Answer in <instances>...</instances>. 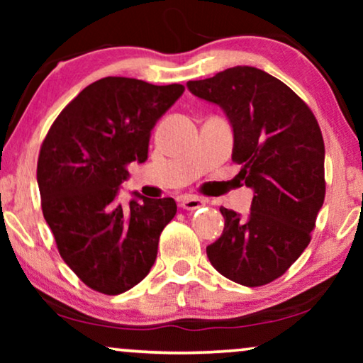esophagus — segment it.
Masks as SVG:
<instances>
[{
    "instance_id": "1",
    "label": "esophagus",
    "mask_w": 363,
    "mask_h": 363,
    "mask_svg": "<svg viewBox=\"0 0 363 363\" xmlns=\"http://www.w3.org/2000/svg\"><path fill=\"white\" fill-rule=\"evenodd\" d=\"M203 205H205V201L200 200V198H196V196H191V195L182 196V200H180V206L183 208V210H188V211L198 210V208Z\"/></svg>"
}]
</instances>
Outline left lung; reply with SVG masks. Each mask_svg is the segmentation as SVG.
Wrapping results in <instances>:
<instances>
[{
  "mask_svg": "<svg viewBox=\"0 0 363 363\" xmlns=\"http://www.w3.org/2000/svg\"><path fill=\"white\" fill-rule=\"evenodd\" d=\"M223 107L235 132L233 162L255 190L251 213L220 208L225 230L206 247L213 267L247 287L281 277L311 242L325 198L324 138L309 106L279 79L236 66L186 84Z\"/></svg>",
  "mask_w": 363,
  "mask_h": 363,
  "instance_id": "8db88e82",
  "label": "left lung"
}]
</instances>
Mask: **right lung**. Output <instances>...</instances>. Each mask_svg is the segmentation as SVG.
<instances>
[{"instance_id":"1","label":"right lung","mask_w":363,"mask_h":363,"mask_svg":"<svg viewBox=\"0 0 363 363\" xmlns=\"http://www.w3.org/2000/svg\"><path fill=\"white\" fill-rule=\"evenodd\" d=\"M185 87L104 77L72 99L44 137L38 185L57 251L101 294L137 286L157 259L158 240L177 215L173 198L116 201L132 162L148 158L152 128Z\"/></svg>"}]
</instances>
